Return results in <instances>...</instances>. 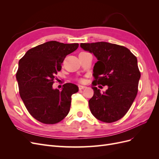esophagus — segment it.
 <instances>
[{
    "label": "esophagus",
    "instance_id": "obj_1",
    "mask_svg": "<svg viewBox=\"0 0 159 159\" xmlns=\"http://www.w3.org/2000/svg\"><path fill=\"white\" fill-rule=\"evenodd\" d=\"M78 88H79V89H84L86 88L87 87H86V86H84V85H78Z\"/></svg>",
    "mask_w": 159,
    "mask_h": 159
}]
</instances>
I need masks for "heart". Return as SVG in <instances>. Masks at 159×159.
I'll list each match as a JSON object with an SVG mask.
<instances>
[{
	"label": "heart",
	"mask_w": 159,
	"mask_h": 159,
	"mask_svg": "<svg viewBox=\"0 0 159 159\" xmlns=\"http://www.w3.org/2000/svg\"><path fill=\"white\" fill-rule=\"evenodd\" d=\"M81 81H82V80H81Z\"/></svg>",
	"instance_id": "1"
}]
</instances>
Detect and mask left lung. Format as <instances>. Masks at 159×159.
<instances>
[{
  "label": "left lung",
  "instance_id": "1",
  "mask_svg": "<svg viewBox=\"0 0 159 159\" xmlns=\"http://www.w3.org/2000/svg\"><path fill=\"white\" fill-rule=\"evenodd\" d=\"M80 47L98 60L93 70L91 113L105 123L118 121L127 113L137 94L141 73L137 57L127 48L106 42L81 43ZM98 84L107 85L108 89L102 94L96 87Z\"/></svg>",
  "mask_w": 159,
  "mask_h": 159
}]
</instances>
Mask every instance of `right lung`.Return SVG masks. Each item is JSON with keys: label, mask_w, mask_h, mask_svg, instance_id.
<instances>
[{"label": "right lung", "mask_w": 159, "mask_h": 159, "mask_svg": "<svg viewBox=\"0 0 159 159\" xmlns=\"http://www.w3.org/2000/svg\"><path fill=\"white\" fill-rule=\"evenodd\" d=\"M78 46L49 41L28 50L19 60L16 75L19 93L28 112L42 123H59L70 111L71 97L78 87L67 83L60 91L52 85L66 56Z\"/></svg>", "instance_id": "obj_1"}]
</instances>
